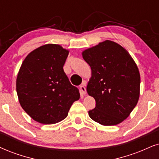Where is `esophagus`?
<instances>
[{
	"label": "esophagus",
	"instance_id": "obj_1",
	"mask_svg": "<svg viewBox=\"0 0 159 159\" xmlns=\"http://www.w3.org/2000/svg\"><path fill=\"white\" fill-rule=\"evenodd\" d=\"M80 91H81V92L83 94H86V87H85V83L84 82H83V84H82V85L80 86Z\"/></svg>",
	"mask_w": 159,
	"mask_h": 159
}]
</instances>
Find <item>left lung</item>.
<instances>
[{"instance_id":"8db88e82","label":"left lung","mask_w":159,"mask_h":159,"mask_svg":"<svg viewBox=\"0 0 159 159\" xmlns=\"http://www.w3.org/2000/svg\"><path fill=\"white\" fill-rule=\"evenodd\" d=\"M91 67L86 86L96 106L89 111L92 120L102 125H116L124 121L139 98L140 74L129 53L111 40L82 52Z\"/></svg>"}]
</instances>
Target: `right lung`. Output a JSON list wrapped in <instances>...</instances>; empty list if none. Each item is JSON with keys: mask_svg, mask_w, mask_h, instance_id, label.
Instances as JSON below:
<instances>
[{"mask_svg": "<svg viewBox=\"0 0 159 159\" xmlns=\"http://www.w3.org/2000/svg\"><path fill=\"white\" fill-rule=\"evenodd\" d=\"M69 51L47 44L31 51L18 72L16 89L22 108L39 123L51 125L67 116L79 100L78 88L72 85L63 67Z\"/></svg>", "mask_w": 159, "mask_h": 159, "instance_id": "add662e5", "label": "right lung"}]
</instances>
